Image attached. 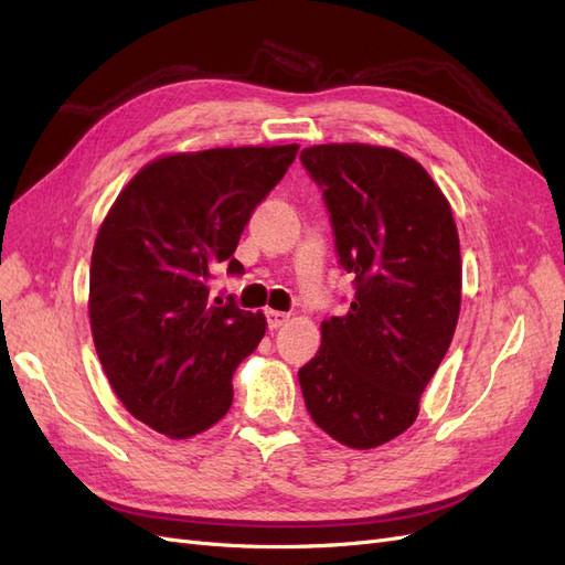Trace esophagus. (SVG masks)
I'll list each match as a JSON object with an SVG mask.
<instances>
[{
  "instance_id": "obj_1",
  "label": "esophagus",
  "mask_w": 565,
  "mask_h": 565,
  "mask_svg": "<svg viewBox=\"0 0 565 565\" xmlns=\"http://www.w3.org/2000/svg\"><path fill=\"white\" fill-rule=\"evenodd\" d=\"M287 320H289V316H287V313H282V311H273V309H268V311H266L268 330H278L280 324H285Z\"/></svg>"
}]
</instances>
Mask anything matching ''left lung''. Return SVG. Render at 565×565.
I'll return each instance as SVG.
<instances>
[{"mask_svg":"<svg viewBox=\"0 0 565 565\" xmlns=\"http://www.w3.org/2000/svg\"><path fill=\"white\" fill-rule=\"evenodd\" d=\"M301 164L322 191L355 297L347 316L322 322L299 384L322 431L370 450L413 426L448 353L461 301L457 226L426 169L393 148L313 146Z\"/></svg>","mask_w":565,"mask_h":565,"instance_id":"1","label":"left lung"}]
</instances>
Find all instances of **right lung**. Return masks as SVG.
Segmentation results:
<instances>
[{
  "label": "right lung",
  "mask_w": 565,
  "mask_h": 565,
  "mask_svg": "<svg viewBox=\"0 0 565 565\" xmlns=\"http://www.w3.org/2000/svg\"><path fill=\"white\" fill-rule=\"evenodd\" d=\"M299 146L212 148L150 162L96 235L89 318L98 361L129 413L188 438L233 403V372L266 332L262 313L212 297L247 221Z\"/></svg>",
  "instance_id": "1"
}]
</instances>
